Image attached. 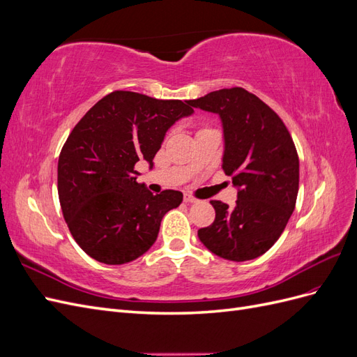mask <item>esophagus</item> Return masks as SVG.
<instances>
[{
  "mask_svg": "<svg viewBox=\"0 0 357 357\" xmlns=\"http://www.w3.org/2000/svg\"><path fill=\"white\" fill-rule=\"evenodd\" d=\"M183 198H185V202H198V199L193 197V195H190V193H185V195H183Z\"/></svg>",
  "mask_w": 357,
  "mask_h": 357,
  "instance_id": "1",
  "label": "esophagus"
}]
</instances>
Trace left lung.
I'll return each mask as SVG.
<instances>
[{"label":"left lung","instance_id":"1","mask_svg":"<svg viewBox=\"0 0 357 357\" xmlns=\"http://www.w3.org/2000/svg\"><path fill=\"white\" fill-rule=\"evenodd\" d=\"M189 105L220 116L223 171L238 188L234 207L210 201L214 222L201 228V243L234 262L264 255L283 234L299 189L296 147L280 116L243 88L210 92Z\"/></svg>","mask_w":357,"mask_h":357}]
</instances>
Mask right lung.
<instances>
[{
	"instance_id": "add662e5",
	"label": "right lung",
	"mask_w": 357,
	"mask_h": 357,
	"mask_svg": "<svg viewBox=\"0 0 357 357\" xmlns=\"http://www.w3.org/2000/svg\"><path fill=\"white\" fill-rule=\"evenodd\" d=\"M192 113L188 101L114 91L74 126L59 155L58 195L73 238L95 261L122 265L144 255L165 213L181 204L178 190L153 195L137 183L135 164L152 168L168 129Z\"/></svg>"
}]
</instances>
